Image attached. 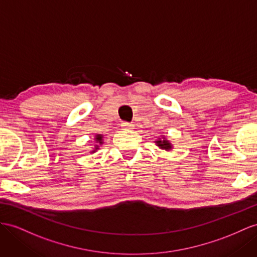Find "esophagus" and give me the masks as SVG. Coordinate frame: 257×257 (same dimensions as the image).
Segmentation results:
<instances>
[{
	"mask_svg": "<svg viewBox=\"0 0 257 257\" xmlns=\"http://www.w3.org/2000/svg\"><path fill=\"white\" fill-rule=\"evenodd\" d=\"M121 128L123 130H129V129H133L134 128V124L131 122H128V121H122L121 122Z\"/></svg>",
	"mask_w": 257,
	"mask_h": 257,
	"instance_id": "1",
	"label": "esophagus"
}]
</instances>
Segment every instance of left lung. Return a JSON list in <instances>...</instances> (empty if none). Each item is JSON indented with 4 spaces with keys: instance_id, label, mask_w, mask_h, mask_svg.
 I'll use <instances>...</instances> for the list:
<instances>
[{
    "instance_id": "obj_1",
    "label": "left lung",
    "mask_w": 257,
    "mask_h": 257,
    "mask_svg": "<svg viewBox=\"0 0 257 257\" xmlns=\"http://www.w3.org/2000/svg\"><path fill=\"white\" fill-rule=\"evenodd\" d=\"M157 146L160 148L164 149V150H170L172 149V144H170L167 140H161V141H157Z\"/></svg>"
}]
</instances>
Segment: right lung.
Listing matches in <instances>:
<instances>
[{
	"mask_svg": "<svg viewBox=\"0 0 257 257\" xmlns=\"http://www.w3.org/2000/svg\"><path fill=\"white\" fill-rule=\"evenodd\" d=\"M102 139H103V137H102V136H100V135L95 137V140H96L98 143H103V142H102ZM96 148H98V147L96 146ZM93 152H94V151H93Z\"/></svg>",
	"mask_w": 257,
	"mask_h": 257,
	"instance_id": "add662e5",
	"label": "right lung"
}]
</instances>
